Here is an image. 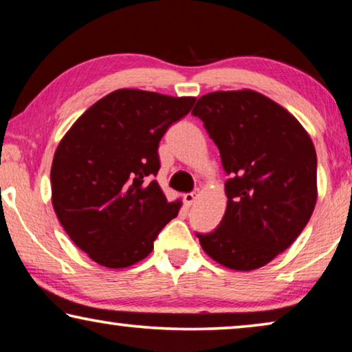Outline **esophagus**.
I'll return each mask as SVG.
<instances>
[{"label":"esophagus","mask_w":352,"mask_h":352,"mask_svg":"<svg viewBox=\"0 0 352 352\" xmlns=\"http://www.w3.org/2000/svg\"><path fill=\"white\" fill-rule=\"evenodd\" d=\"M194 201H196V192H186L185 196H183V202H185L186 207H191Z\"/></svg>","instance_id":"esophagus-1"}]
</instances>
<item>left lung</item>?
Instances as JSON below:
<instances>
[{"instance_id":"1","label":"left lung","mask_w":352,"mask_h":352,"mask_svg":"<svg viewBox=\"0 0 352 352\" xmlns=\"http://www.w3.org/2000/svg\"><path fill=\"white\" fill-rule=\"evenodd\" d=\"M218 146L228 207L218 228L196 232L210 258L254 270L289 248L316 206V150L286 109L264 94L214 91L192 112Z\"/></svg>"}]
</instances>
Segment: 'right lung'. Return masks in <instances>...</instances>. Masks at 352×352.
I'll return each instance as SVG.
<instances>
[{
  "label": "right lung",
  "mask_w": 352,
  "mask_h": 352,
  "mask_svg": "<svg viewBox=\"0 0 352 352\" xmlns=\"http://www.w3.org/2000/svg\"><path fill=\"white\" fill-rule=\"evenodd\" d=\"M194 98L117 90L69 129L52 162V202L61 226L98 264L122 269L146 258L177 217L158 182V145Z\"/></svg>",
  "instance_id": "right-lung-1"
}]
</instances>
